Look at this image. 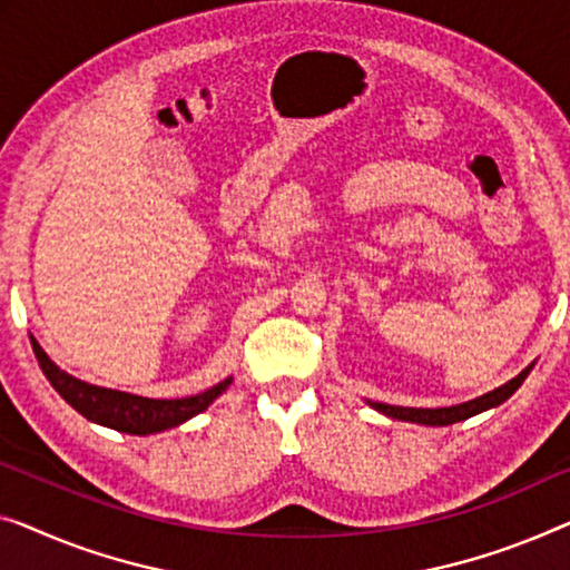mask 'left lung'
Segmentation results:
<instances>
[{"label": "left lung", "instance_id": "8db88e82", "mask_svg": "<svg viewBox=\"0 0 570 570\" xmlns=\"http://www.w3.org/2000/svg\"><path fill=\"white\" fill-rule=\"evenodd\" d=\"M532 366L524 368L520 376H514L512 381H507L504 386L494 389V392L483 394L479 399H471V402L465 404H455V406H440V410H414V406H392V404H376L371 402L373 410L384 412L386 417H394V420H404V422H420V424H432V428H443V424H453V422H461V420H469L473 414H479L483 410H491V406L507 402L509 396H512L517 389L522 386V381L528 379Z\"/></svg>", "mask_w": 570, "mask_h": 570}]
</instances>
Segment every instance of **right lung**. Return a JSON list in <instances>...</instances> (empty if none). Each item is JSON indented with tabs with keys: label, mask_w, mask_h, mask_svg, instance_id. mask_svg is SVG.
<instances>
[{
	"label": "right lung",
	"mask_w": 570,
	"mask_h": 570,
	"mask_svg": "<svg viewBox=\"0 0 570 570\" xmlns=\"http://www.w3.org/2000/svg\"><path fill=\"white\" fill-rule=\"evenodd\" d=\"M30 343L46 379L76 412H81L91 422L105 424V428L127 432V435H153V432L176 428V424L191 420L194 414L207 410L233 384V379H225L217 386L207 389V392L184 399H146L125 392H112V389H99L68 376L66 371L58 368L48 358L36 337H30Z\"/></svg>",
	"instance_id": "add662e5"
}]
</instances>
